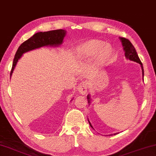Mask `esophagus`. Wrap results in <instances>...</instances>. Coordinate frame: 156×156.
Wrapping results in <instances>:
<instances>
[{
    "label": "esophagus",
    "instance_id": "obj_1",
    "mask_svg": "<svg viewBox=\"0 0 156 156\" xmlns=\"http://www.w3.org/2000/svg\"><path fill=\"white\" fill-rule=\"evenodd\" d=\"M78 91L82 94H85L87 91V83L86 81H83L77 86Z\"/></svg>",
    "mask_w": 156,
    "mask_h": 156
}]
</instances>
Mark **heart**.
I'll use <instances>...</instances> for the list:
<instances>
[{"label": "heart", "mask_w": 156, "mask_h": 156, "mask_svg": "<svg viewBox=\"0 0 156 156\" xmlns=\"http://www.w3.org/2000/svg\"><path fill=\"white\" fill-rule=\"evenodd\" d=\"M101 52L99 55V59L104 61L110 57L112 52L111 45H105V43L98 41H90L79 45L77 49L79 57L84 59H89L96 55L99 51Z\"/></svg>", "instance_id": "obj_1"}]
</instances>
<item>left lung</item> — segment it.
<instances>
[{"instance_id": "left-lung-1", "label": "left lung", "mask_w": 156, "mask_h": 156, "mask_svg": "<svg viewBox=\"0 0 156 156\" xmlns=\"http://www.w3.org/2000/svg\"><path fill=\"white\" fill-rule=\"evenodd\" d=\"M120 40L122 42V45L123 46V50H124V51H125V57H126L127 59L131 60V61L137 62V63H139L141 65V70H142V76L144 77L143 65H142V63H141L140 59L139 58V56L137 55V53H136L135 48H134L133 45H132V44L131 43V42H130L128 39H127L125 38H120ZM87 101H88V103L90 104V95H87ZM88 122H89L90 125L91 126V127H92L93 128V127L92 126L91 123H90V122L89 121V120H88Z\"/></svg>"}]
</instances>
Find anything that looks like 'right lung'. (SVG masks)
<instances>
[{
  "instance_id": "right-lung-1",
  "label": "right lung",
  "mask_w": 156,
  "mask_h": 156,
  "mask_svg": "<svg viewBox=\"0 0 156 156\" xmlns=\"http://www.w3.org/2000/svg\"><path fill=\"white\" fill-rule=\"evenodd\" d=\"M66 31L63 29L53 30V31L38 32L35 34L33 36L21 44L14 58L12 67L10 72V77L18 60L20 59L24 53L29 51L40 48L44 46H52L56 47L62 45L64 38L66 36Z\"/></svg>"
}]
</instances>
